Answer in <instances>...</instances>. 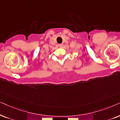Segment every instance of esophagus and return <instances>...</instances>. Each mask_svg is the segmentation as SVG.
Wrapping results in <instances>:
<instances>
[{
    "label": "esophagus",
    "mask_w": 120,
    "mask_h": 120,
    "mask_svg": "<svg viewBox=\"0 0 120 120\" xmlns=\"http://www.w3.org/2000/svg\"><path fill=\"white\" fill-rule=\"evenodd\" d=\"M63 45H64V44H59V47H60V48H62L63 47Z\"/></svg>",
    "instance_id": "obj_1"
}]
</instances>
